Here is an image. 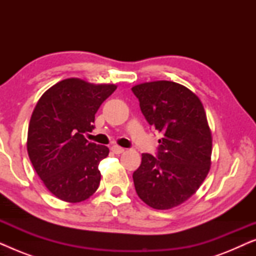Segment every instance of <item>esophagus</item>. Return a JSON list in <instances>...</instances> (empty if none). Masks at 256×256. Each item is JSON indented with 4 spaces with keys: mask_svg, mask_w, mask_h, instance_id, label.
I'll return each mask as SVG.
<instances>
[{
    "mask_svg": "<svg viewBox=\"0 0 256 256\" xmlns=\"http://www.w3.org/2000/svg\"><path fill=\"white\" fill-rule=\"evenodd\" d=\"M110 149L114 154H122L124 152V149L121 148V146H112Z\"/></svg>",
    "mask_w": 256,
    "mask_h": 256,
    "instance_id": "obj_1",
    "label": "esophagus"
}]
</instances>
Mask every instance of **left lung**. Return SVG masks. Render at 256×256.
I'll use <instances>...</instances> for the list:
<instances>
[{"label":"left lung","mask_w":256,"mask_h":256,"mask_svg":"<svg viewBox=\"0 0 256 256\" xmlns=\"http://www.w3.org/2000/svg\"><path fill=\"white\" fill-rule=\"evenodd\" d=\"M132 90L148 124L163 134L157 157L142 154L132 174L136 194L152 208H176L196 194L211 166L212 135L204 106L186 87L166 80Z\"/></svg>","instance_id":"obj_1"}]
</instances>
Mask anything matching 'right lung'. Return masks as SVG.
Returning <instances> with one entry per match:
<instances>
[{
    "label": "right lung",
    "mask_w": 256,
    "mask_h": 256,
    "mask_svg": "<svg viewBox=\"0 0 256 256\" xmlns=\"http://www.w3.org/2000/svg\"><path fill=\"white\" fill-rule=\"evenodd\" d=\"M116 90L113 84L62 80L50 87L34 107L28 129L29 158L48 191L68 202L86 200L98 190L99 163L106 146L87 141L101 104Z\"/></svg>",
    "instance_id": "obj_1"
}]
</instances>
